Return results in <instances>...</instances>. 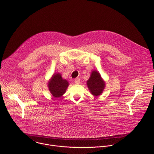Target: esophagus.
I'll return each instance as SVG.
<instances>
[{"mask_svg":"<svg viewBox=\"0 0 154 154\" xmlns=\"http://www.w3.org/2000/svg\"><path fill=\"white\" fill-rule=\"evenodd\" d=\"M74 83H75V84H79V83H80V79H79V78L75 79L74 80Z\"/></svg>","mask_w":154,"mask_h":154,"instance_id":"esophagus-1","label":"esophagus"}]
</instances>
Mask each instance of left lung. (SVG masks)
I'll list each match as a JSON object with an SVG mask.
<instances>
[{"mask_svg": "<svg viewBox=\"0 0 154 154\" xmlns=\"http://www.w3.org/2000/svg\"><path fill=\"white\" fill-rule=\"evenodd\" d=\"M87 86L92 95L95 97L100 96L105 88V82L97 71H93L90 79L86 82Z\"/></svg>", "mask_w": 154, "mask_h": 154, "instance_id": "1", "label": "left lung"}]
</instances>
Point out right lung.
Returning <instances> with one entry per match:
<instances>
[{
    "label": "right lung",
    "mask_w": 154,
    "mask_h": 154,
    "mask_svg": "<svg viewBox=\"0 0 154 154\" xmlns=\"http://www.w3.org/2000/svg\"><path fill=\"white\" fill-rule=\"evenodd\" d=\"M48 88L51 94L56 98L61 97L69 86L67 80L62 78L60 73H55L48 83Z\"/></svg>",
    "instance_id": "add662e5"
}]
</instances>
